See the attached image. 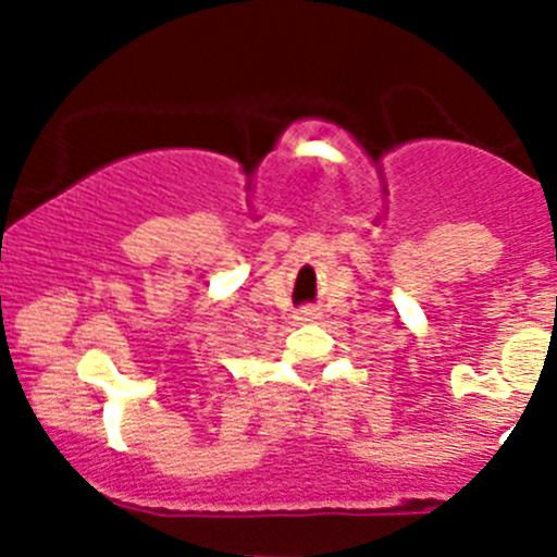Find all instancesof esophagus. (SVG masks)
Wrapping results in <instances>:
<instances>
[{"instance_id": "obj_1", "label": "esophagus", "mask_w": 557, "mask_h": 557, "mask_svg": "<svg viewBox=\"0 0 557 557\" xmlns=\"http://www.w3.org/2000/svg\"><path fill=\"white\" fill-rule=\"evenodd\" d=\"M296 320H301V323H310V320H318V310H312V307H301V310L296 312Z\"/></svg>"}]
</instances>
